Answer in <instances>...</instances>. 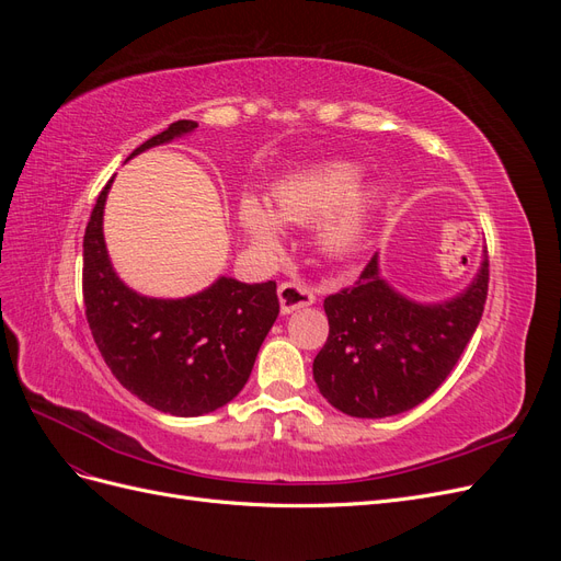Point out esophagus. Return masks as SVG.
Instances as JSON below:
<instances>
[{
  "instance_id": "1",
  "label": "esophagus",
  "mask_w": 561,
  "mask_h": 561,
  "mask_svg": "<svg viewBox=\"0 0 561 561\" xmlns=\"http://www.w3.org/2000/svg\"><path fill=\"white\" fill-rule=\"evenodd\" d=\"M313 293L309 290L307 285L301 283H280L278 285V301H280V313L287 316L299 309H307L313 304Z\"/></svg>"
}]
</instances>
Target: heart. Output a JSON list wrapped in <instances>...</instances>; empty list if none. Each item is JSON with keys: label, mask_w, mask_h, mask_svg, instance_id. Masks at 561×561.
Here are the masks:
<instances>
[{"label": "heart", "mask_w": 561, "mask_h": 561, "mask_svg": "<svg viewBox=\"0 0 561 561\" xmlns=\"http://www.w3.org/2000/svg\"><path fill=\"white\" fill-rule=\"evenodd\" d=\"M360 175V165L348 161L320 163L309 171L287 175L271 190L274 213L252 196L241 201V227L257 248L278 250L283 236L280 222L309 225L344 201V206L318 229V245L322 250L330 254H344L358 243L371 210L377 208L381 198V190L375 184L355 190Z\"/></svg>", "instance_id": "b5f03b06"}]
</instances>
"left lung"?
<instances>
[{"label":"left lung","mask_w":561,"mask_h":561,"mask_svg":"<svg viewBox=\"0 0 561 561\" xmlns=\"http://www.w3.org/2000/svg\"><path fill=\"white\" fill-rule=\"evenodd\" d=\"M489 287L486 250L466 290L416 301L381 276L379 252L353 287L330 295V334L313 360L318 390L339 412L383 419L421 404L443 383L480 325Z\"/></svg>","instance_id":"8db88e82"}]
</instances>
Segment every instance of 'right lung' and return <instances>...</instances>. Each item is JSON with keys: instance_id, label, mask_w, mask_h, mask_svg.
Masks as SVG:
<instances>
[{"instance_id": "right-lung-1", "label": "right lung", "mask_w": 561, "mask_h": 561, "mask_svg": "<svg viewBox=\"0 0 561 561\" xmlns=\"http://www.w3.org/2000/svg\"><path fill=\"white\" fill-rule=\"evenodd\" d=\"M175 122L126 159L196 130ZM112 180L83 233V307L112 375L133 396L173 416H203L231 402L250 379L260 346L278 318L276 283L219 276L190 297L135 293L114 271L103 217Z\"/></svg>"}]
</instances>
